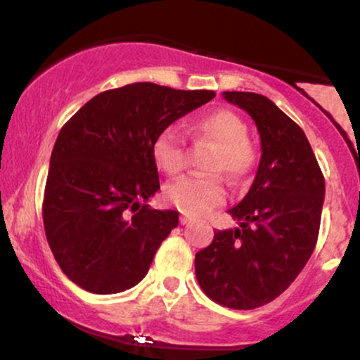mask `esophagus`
Here are the masks:
<instances>
[{
    "label": "esophagus",
    "instance_id": "1",
    "mask_svg": "<svg viewBox=\"0 0 360 360\" xmlns=\"http://www.w3.org/2000/svg\"><path fill=\"white\" fill-rule=\"evenodd\" d=\"M189 221H191V218L186 217V214H181V217H179V223H181V225H188Z\"/></svg>",
    "mask_w": 360,
    "mask_h": 360
}]
</instances>
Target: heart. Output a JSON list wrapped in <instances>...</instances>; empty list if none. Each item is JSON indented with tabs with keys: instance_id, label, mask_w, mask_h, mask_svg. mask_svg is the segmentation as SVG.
I'll use <instances>...</instances> for the list:
<instances>
[{
	"instance_id": "heart-1",
	"label": "heart",
	"mask_w": 360,
	"mask_h": 360,
	"mask_svg": "<svg viewBox=\"0 0 360 360\" xmlns=\"http://www.w3.org/2000/svg\"><path fill=\"white\" fill-rule=\"evenodd\" d=\"M198 142H210L218 147L212 171H223L233 179L249 174L254 166V150L249 146L245 122L233 111L218 110L205 115L194 123ZM152 159L164 174L176 176L186 167L188 152L183 135L176 127H167L152 142ZM164 196L186 214H205L225 201L226 191L217 176H189L167 184Z\"/></svg>"
}]
</instances>
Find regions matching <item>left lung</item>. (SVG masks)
<instances>
[{
  "mask_svg": "<svg viewBox=\"0 0 360 360\" xmlns=\"http://www.w3.org/2000/svg\"><path fill=\"white\" fill-rule=\"evenodd\" d=\"M223 98L254 120L262 155L249 193L229 210L240 229L214 232L194 269L208 298L254 309L286 291L311 257L325 179L304 131L269 98L242 91H225Z\"/></svg>",
  "mask_w": 360,
  "mask_h": 360,
  "instance_id": "left-lung-1",
  "label": "left lung"
}]
</instances>
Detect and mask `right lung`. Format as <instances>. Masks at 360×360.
Wrapping results in <instances>:
<instances>
[{
  "label": "right lung",
  "instance_id": "add662e5",
  "mask_svg": "<svg viewBox=\"0 0 360 360\" xmlns=\"http://www.w3.org/2000/svg\"><path fill=\"white\" fill-rule=\"evenodd\" d=\"M214 98L134 82L103 91L60 128L44 193V229L62 272L96 295L146 278L174 210H152L159 191L152 142L177 118Z\"/></svg>",
  "mask_w": 360,
  "mask_h": 360
}]
</instances>
